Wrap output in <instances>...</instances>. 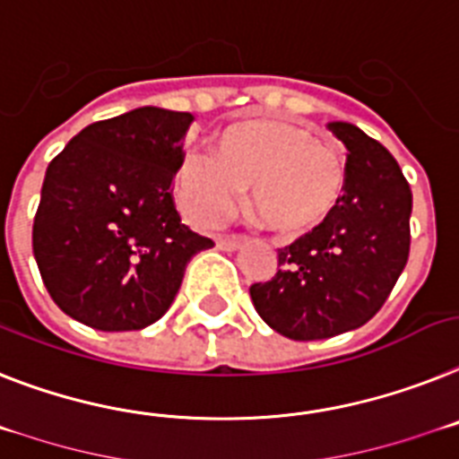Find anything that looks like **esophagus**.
<instances>
[{
  "label": "esophagus",
  "instance_id": "1",
  "mask_svg": "<svg viewBox=\"0 0 459 459\" xmlns=\"http://www.w3.org/2000/svg\"><path fill=\"white\" fill-rule=\"evenodd\" d=\"M242 245V240L238 236H230V238H217V247L223 249V252H236L238 247Z\"/></svg>",
  "mask_w": 459,
  "mask_h": 459
}]
</instances>
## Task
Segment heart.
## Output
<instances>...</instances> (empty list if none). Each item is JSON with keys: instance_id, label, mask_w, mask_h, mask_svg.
Instances as JSON below:
<instances>
[{"instance_id": "b5f03b06", "label": "heart", "mask_w": 459, "mask_h": 459, "mask_svg": "<svg viewBox=\"0 0 459 459\" xmlns=\"http://www.w3.org/2000/svg\"><path fill=\"white\" fill-rule=\"evenodd\" d=\"M345 158L313 130L289 121H247L219 137L217 153L188 149L177 195L200 226L236 210L249 186V210L280 238H299L333 214L345 191Z\"/></svg>"}]
</instances>
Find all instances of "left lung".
<instances>
[{
    "instance_id": "obj_1",
    "label": "left lung",
    "mask_w": 459,
    "mask_h": 459,
    "mask_svg": "<svg viewBox=\"0 0 459 459\" xmlns=\"http://www.w3.org/2000/svg\"><path fill=\"white\" fill-rule=\"evenodd\" d=\"M348 149L345 191L329 219L277 249V273L249 287L265 325L291 341H322L367 325L402 275L413 194L380 142L329 123Z\"/></svg>"
}]
</instances>
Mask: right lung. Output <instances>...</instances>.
Segmentation results:
<instances>
[{"instance_id":"right-lung-1","label":"right lung","mask_w":459,"mask_h":459,"mask_svg":"<svg viewBox=\"0 0 459 459\" xmlns=\"http://www.w3.org/2000/svg\"><path fill=\"white\" fill-rule=\"evenodd\" d=\"M191 121L188 111L140 107L86 126L48 163L34 259L53 301L81 325H153L188 261L214 245L184 226L172 198Z\"/></svg>"}]
</instances>
